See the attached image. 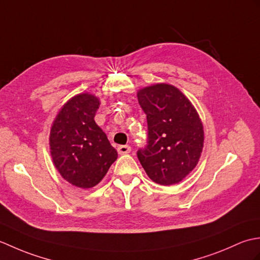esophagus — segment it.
I'll use <instances>...</instances> for the list:
<instances>
[{"label":"esophagus","instance_id":"esophagus-1","mask_svg":"<svg viewBox=\"0 0 260 260\" xmlns=\"http://www.w3.org/2000/svg\"><path fill=\"white\" fill-rule=\"evenodd\" d=\"M117 152L120 155H124V154H128L131 152V146L128 145H120L117 148Z\"/></svg>","mask_w":260,"mask_h":260}]
</instances>
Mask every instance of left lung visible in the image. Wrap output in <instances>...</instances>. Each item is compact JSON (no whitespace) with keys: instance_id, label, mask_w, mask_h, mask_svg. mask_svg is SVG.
Instances as JSON below:
<instances>
[{"instance_id":"1","label":"left lung","mask_w":260,"mask_h":260,"mask_svg":"<svg viewBox=\"0 0 260 260\" xmlns=\"http://www.w3.org/2000/svg\"><path fill=\"white\" fill-rule=\"evenodd\" d=\"M146 114L148 141L137 152L142 167L153 182L179 183L200 159L204 132L197 109L179 88L154 84L137 91Z\"/></svg>"}]
</instances>
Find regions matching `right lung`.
Returning a JSON list of instances; mask_svg holds the SVG:
<instances>
[{
	"label": "right lung",
	"instance_id": "add662e5",
	"mask_svg": "<svg viewBox=\"0 0 260 260\" xmlns=\"http://www.w3.org/2000/svg\"><path fill=\"white\" fill-rule=\"evenodd\" d=\"M99 104L89 92L71 97L59 110L49 136L54 168L81 189L97 185L117 159V151L93 119Z\"/></svg>",
	"mask_w": 260,
	"mask_h": 260
}]
</instances>
